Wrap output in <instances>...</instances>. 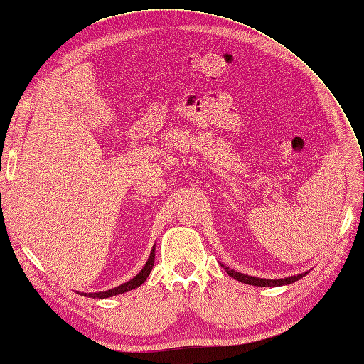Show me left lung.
<instances>
[{"instance_id": "obj_1", "label": "left lung", "mask_w": 364, "mask_h": 364, "mask_svg": "<svg viewBox=\"0 0 364 364\" xmlns=\"http://www.w3.org/2000/svg\"><path fill=\"white\" fill-rule=\"evenodd\" d=\"M225 269V272L230 274V277L245 282V284H250V286H259V287H277V286H287L291 284V282H295L298 279H301L303 277H306L307 272L304 273H299L296 277H289V278H281V279H265V278H256V277H249V274H244V273H239L235 270H230L225 265H223Z\"/></svg>"}]
</instances>
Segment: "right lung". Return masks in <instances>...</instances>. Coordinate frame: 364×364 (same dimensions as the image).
<instances>
[{
    "label": "right lung",
    "mask_w": 364,
    "mask_h": 364,
    "mask_svg": "<svg viewBox=\"0 0 364 364\" xmlns=\"http://www.w3.org/2000/svg\"><path fill=\"white\" fill-rule=\"evenodd\" d=\"M154 256H156V252H154V247L151 253H149V258L146 261V264L144 265V269H141L134 278L129 279L128 282H125V284H120L117 287H114L111 290H105V291H97V294H82L85 296H90V298H109V296H115V295H120V294H125V291H129L132 289H136L139 286L144 284V282L146 281V278L149 277V272L153 270V265H154Z\"/></svg>",
    "instance_id": "obj_1"
}]
</instances>
